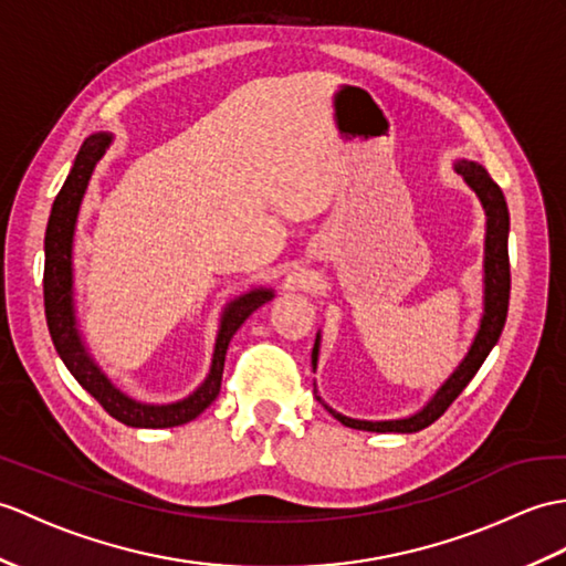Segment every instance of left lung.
Returning <instances> with one entry per match:
<instances>
[{
	"mask_svg": "<svg viewBox=\"0 0 566 566\" xmlns=\"http://www.w3.org/2000/svg\"><path fill=\"white\" fill-rule=\"evenodd\" d=\"M455 170L465 178L468 186L478 192L480 202L484 207V214H488V235H484V315H482L475 343H472L468 357L451 374V378L437 390V396L427 402L422 412H417L407 419H392V422H361V419H349L345 415L335 412L333 407L325 405V410L331 412L337 422H343L345 427L364 429V431L412 433V431H419V429L433 424L446 410H449L451 402L461 396L463 388L470 384L472 376L478 374L482 361L488 359V354L492 352L499 335H502V331H504L506 311H509V292H511L509 207H506L502 188L496 186L492 176L480 164L458 161ZM315 359H318V339H315L313 354H311L313 369H315ZM315 400H321V398L315 396Z\"/></svg>",
	"mask_w": 566,
	"mask_h": 566,
	"instance_id": "1",
	"label": "left lung"
}]
</instances>
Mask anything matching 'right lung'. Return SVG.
<instances>
[{"label": "right lung", "instance_id": "obj_1", "mask_svg": "<svg viewBox=\"0 0 566 566\" xmlns=\"http://www.w3.org/2000/svg\"><path fill=\"white\" fill-rule=\"evenodd\" d=\"M108 144H111L108 135H91L82 144L67 180H64L55 202H52V212L48 219V231H45V272H43L48 331L52 337V345H55L70 374L78 380V386L86 388L91 396L101 402L103 410L111 417H115L117 422H123L127 427H142V429H164V427L188 424L217 400L221 390L223 359H227L231 337L243 325L248 315L272 298V292H268V289H258V292L243 294L241 298H235L233 304H229L227 311H223L217 347H214L212 371H209L205 384L197 388L190 398L174 405H142L117 390L111 380L101 374L94 359H91L88 352L84 349L82 339H78L76 325H74V306H72L74 223L78 214V205H82V197L88 186V178L94 174V166L105 154V147H108Z\"/></svg>", "mask_w": 566, "mask_h": 566}]
</instances>
